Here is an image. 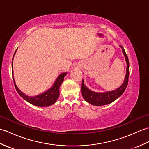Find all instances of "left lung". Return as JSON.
Instances as JSON below:
<instances>
[{"mask_svg": "<svg viewBox=\"0 0 149 149\" xmlns=\"http://www.w3.org/2000/svg\"><path fill=\"white\" fill-rule=\"evenodd\" d=\"M122 49V52L125 56V61L127 63V68H126V75L125 77L124 81L123 84L116 90L107 91L104 93H98L91 91L85 86L84 84V80L82 82V95H83L84 100L94 106H104L113 102L116 99H118L124 92L128 84L129 75V62L128 57L126 54L124 49L122 46H120Z\"/></svg>", "mask_w": 149, "mask_h": 149, "instance_id": "8db88e82", "label": "left lung"}]
</instances>
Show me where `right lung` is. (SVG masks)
I'll return each mask as SVG.
<instances>
[{"mask_svg":"<svg viewBox=\"0 0 149 149\" xmlns=\"http://www.w3.org/2000/svg\"><path fill=\"white\" fill-rule=\"evenodd\" d=\"M16 52V51H15ZM15 52L14 54V56L15 54ZM13 56V57H14ZM12 68H13V63H12ZM12 71V76L13 79V82L15 84V87L16 88V90L17 91L18 94L23 98L24 100H26L27 102H29L30 104H33V105L36 106H49L50 105L54 104L56 100H58L59 96V88L61 86L63 81H64V77L67 74L66 73H62L60 74L58 77L56 79V81L54 83L53 86L45 92L39 95L34 96V97H29L24 94L22 91H21L18 89V88L17 86L15 84V81L13 77V73Z\"/></svg>","mask_w":149,"mask_h":149,"instance_id":"right-lung-1","label":"right lung"}]
</instances>
